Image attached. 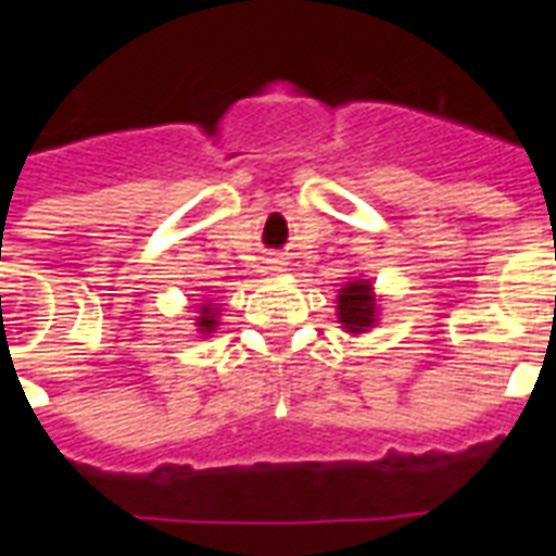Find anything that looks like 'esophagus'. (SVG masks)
Wrapping results in <instances>:
<instances>
[{
	"mask_svg": "<svg viewBox=\"0 0 556 556\" xmlns=\"http://www.w3.org/2000/svg\"><path fill=\"white\" fill-rule=\"evenodd\" d=\"M282 265H286V262L279 260V256H274V260H270V268L274 270H282Z\"/></svg>",
	"mask_w": 556,
	"mask_h": 556,
	"instance_id": "obj_1",
	"label": "esophagus"
}]
</instances>
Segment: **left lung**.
Here are the masks:
<instances>
[{"instance_id":"left-lung-1","label":"left lung","mask_w":556,"mask_h":556,"mask_svg":"<svg viewBox=\"0 0 556 556\" xmlns=\"http://www.w3.org/2000/svg\"><path fill=\"white\" fill-rule=\"evenodd\" d=\"M338 320L349 334H364L378 323V300H375L369 279H355L340 288Z\"/></svg>"}]
</instances>
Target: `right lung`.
Masks as SVG:
<instances>
[{"label": "right lung", "mask_w": 556, "mask_h": 556, "mask_svg": "<svg viewBox=\"0 0 556 556\" xmlns=\"http://www.w3.org/2000/svg\"><path fill=\"white\" fill-rule=\"evenodd\" d=\"M195 326H199L201 334H210V331L216 329V326H218V308H216V305H213V303H201L199 323H195Z\"/></svg>", "instance_id": "obj_1"}]
</instances>
